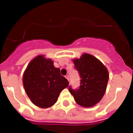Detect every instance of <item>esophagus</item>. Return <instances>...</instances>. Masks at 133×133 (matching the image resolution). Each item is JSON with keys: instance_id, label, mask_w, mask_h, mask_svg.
Wrapping results in <instances>:
<instances>
[{"instance_id": "34e87169", "label": "esophagus", "mask_w": 133, "mask_h": 133, "mask_svg": "<svg viewBox=\"0 0 133 133\" xmlns=\"http://www.w3.org/2000/svg\"><path fill=\"white\" fill-rule=\"evenodd\" d=\"M65 78H66V79H68V81H70V80H69V76H68V75H65Z\"/></svg>"}]
</instances>
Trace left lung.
Listing matches in <instances>:
<instances>
[{
  "label": "left lung",
  "instance_id": "obj_1",
  "mask_svg": "<svg viewBox=\"0 0 133 133\" xmlns=\"http://www.w3.org/2000/svg\"><path fill=\"white\" fill-rule=\"evenodd\" d=\"M74 63L81 78L80 86L75 90L69 86V91L79 105L87 108L93 107L100 101L106 92L109 79L108 70L100 61L88 54L74 59Z\"/></svg>",
  "mask_w": 133,
  "mask_h": 133
}]
</instances>
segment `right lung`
I'll return each mask as SVG.
<instances>
[{
	"mask_svg": "<svg viewBox=\"0 0 133 133\" xmlns=\"http://www.w3.org/2000/svg\"><path fill=\"white\" fill-rule=\"evenodd\" d=\"M23 82L30 100L43 108L53 106L60 92L69 85L66 78L60 74L59 68H55L52 60L43 55H39L29 63Z\"/></svg>",
	"mask_w": 133,
	"mask_h": 133,
	"instance_id": "1",
	"label": "right lung"
}]
</instances>
